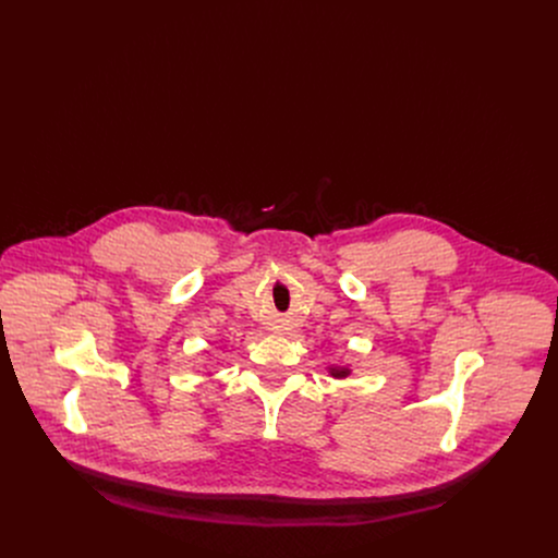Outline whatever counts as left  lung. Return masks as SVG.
Here are the masks:
<instances>
[{
    "label": "left lung",
    "instance_id": "obj_1",
    "mask_svg": "<svg viewBox=\"0 0 558 558\" xmlns=\"http://www.w3.org/2000/svg\"><path fill=\"white\" fill-rule=\"evenodd\" d=\"M331 375H336V377H347V375H349V371H347V368H333V371H331Z\"/></svg>",
    "mask_w": 558,
    "mask_h": 558
}]
</instances>
